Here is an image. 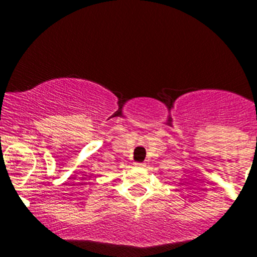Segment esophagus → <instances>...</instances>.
I'll return each mask as SVG.
<instances>
[{
    "label": "esophagus",
    "instance_id": "34e87169",
    "mask_svg": "<svg viewBox=\"0 0 257 257\" xmlns=\"http://www.w3.org/2000/svg\"><path fill=\"white\" fill-rule=\"evenodd\" d=\"M134 165H136L137 167H145V164H143V162H136Z\"/></svg>",
    "mask_w": 257,
    "mask_h": 257
}]
</instances>
